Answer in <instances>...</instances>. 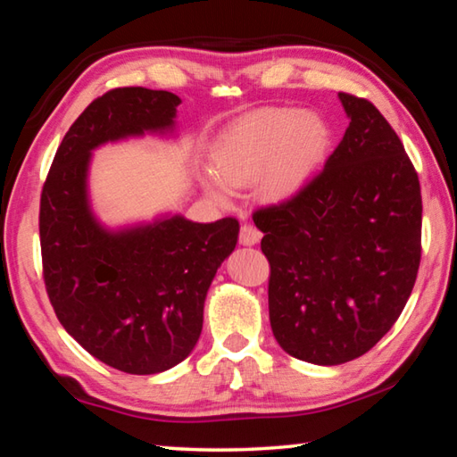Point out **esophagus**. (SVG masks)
<instances>
[{
    "instance_id": "1",
    "label": "esophagus",
    "mask_w": 457,
    "mask_h": 457,
    "mask_svg": "<svg viewBox=\"0 0 457 457\" xmlns=\"http://www.w3.org/2000/svg\"><path fill=\"white\" fill-rule=\"evenodd\" d=\"M260 229L250 226V223H244L242 228H239V244L244 245H256L260 242Z\"/></svg>"
}]
</instances>
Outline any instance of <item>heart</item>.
Returning <instances> with one entry per match:
<instances>
[{
    "label": "heart",
    "instance_id": "b5f03b06",
    "mask_svg": "<svg viewBox=\"0 0 457 457\" xmlns=\"http://www.w3.org/2000/svg\"><path fill=\"white\" fill-rule=\"evenodd\" d=\"M330 130L319 114L296 108H262L231 125L212 151V177L205 187L226 197V187H244L258 179L260 195L286 201L303 191L324 161Z\"/></svg>",
    "mask_w": 457,
    "mask_h": 457
}]
</instances>
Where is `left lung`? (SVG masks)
I'll return each mask as SVG.
<instances>
[{
    "mask_svg": "<svg viewBox=\"0 0 457 457\" xmlns=\"http://www.w3.org/2000/svg\"><path fill=\"white\" fill-rule=\"evenodd\" d=\"M338 98L351 122L322 171L252 215L274 337L314 365L373 349L403 312L421 260V187L403 143L367 98Z\"/></svg>",
    "mask_w": 457,
    "mask_h": 457,
    "instance_id": "8db88e82",
    "label": "left lung"
}]
</instances>
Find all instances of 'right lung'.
<instances>
[{"label": "right lung", "instance_id": "right-lung-1", "mask_svg": "<svg viewBox=\"0 0 457 457\" xmlns=\"http://www.w3.org/2000/svg\"><path fill=\"white\" fill-rule=\"evenodd\" d=\"M181 98L167 90H108L62 138L40 199L44 284L62 327L92 357L130 375L181 362L204 327L215 272L239 223H193L181 215L108 231L87 195L90 153L125 137L165 133Z\"/></svg>", "mask_w": 457, "mask_h": 457}]
</instances>
